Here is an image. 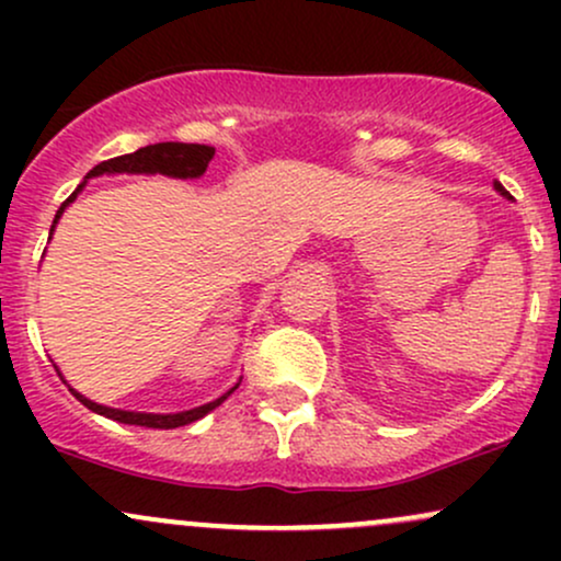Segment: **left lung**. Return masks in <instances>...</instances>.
Returning a JSON list of instances; mask_svg holds the SVG:
<instances>
[{"label":"left lung","mask_w":561,"mask_h":561,"mask_svg":"<svg viewBox=\"0 0 561 561\" xmlns=\"http://www.w3.org/2000/svg\"><path fill=\"white\" fill-rule=\"evenodd\" d=\"M495 190H499L501 195H506V192H504V186H501V184H495Z\"/></svg>","instance_id":"1"}]
</instances>
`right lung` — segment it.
Wrapping results in <instances>:
<instances>
[{
    "label": "right lung",
    "instance_id": "add662e5",
    "mask_svg": "<svg viewBox=\"0 0 561 561\" xmlns=\"http://www.w3.org/2000/svg\"><path fill=\"white\" fill-rule=\"evenodd\" d=\"M214 152H216L214 147H208V145L158 141V145H147L137 152H128V156L102 160L100 165H94V169L89 171V176H100V173H165V176L195 179V176H203L205 169H208V163L214 160ZM79 190H81V186H79ZM79 190H76L73 195H70L66 203L60 205V210H57V216H55V224H57V218L62 216V210H66V205L70 203V199L79 195ZM231 390H234V388H231ZM229 392H227V396L216 398L214 403L197 405V409L182 411V414H137V411L107 409V405H100V403L89 401V398L79 396L76 390H73V396L79 398V401L87 405V409H92V411H96V414L107 416V420L124 422V424H139V427H152V430H173V427H184V424L197 422L199 416H205L208 411H214L218 403L227 401Z\"/></svg>",
    "mask_w": 561,
    "mask_h": 561
}]
</instances>
